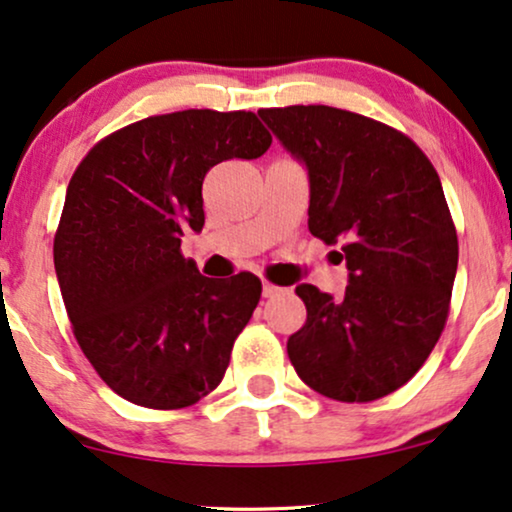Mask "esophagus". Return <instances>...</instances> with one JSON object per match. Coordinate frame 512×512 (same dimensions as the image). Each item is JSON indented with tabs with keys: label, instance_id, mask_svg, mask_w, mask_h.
<instances>
[{
	"label": "esophagus",
	"instance_id": "1",
	"mask_svg": "<svg viewBox=\"0 0 512 512\" xmlns=\"http://www.w3.org/2000/svg\"><path fill=\"white\" fill-rule=\"evenodd\" d=\"M282 292H285L282 287H275V285H270V282H263V296H266V299H273V296L282 294Z\"/></svg>",
	"mask_w": 512,
	"mask_h": 512
}]
</instances>
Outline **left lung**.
I'll list each match as a JSON object with an SVG mask.
<instances>
[{"label":"left lung","instance_id":"8db88e82","mask_svg":"<svg viewBox=\"0 0 512 512\" xmlns=\"http://www.w3.org/2000/svg\"><path fill=\"white\" fill-rule=\"evenodd\" d=\"M258 116L308 170V230L342 244V299L299 285L308 318L287 342L308 387L334 401L382 399L422 368L449 318L458 237L437 170L389 125L332 109Z\"/></svg>","mask_w":512,"mask_h":512}]
</instances>
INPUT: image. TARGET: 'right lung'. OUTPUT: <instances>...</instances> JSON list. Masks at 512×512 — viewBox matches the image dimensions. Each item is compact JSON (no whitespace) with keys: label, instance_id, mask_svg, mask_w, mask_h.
<instances>
[{"label":"right lung","instance_id":"add662e5","mask_svg":"<svg viewBox=\"0 0 512 512\" xmlns=\"http://www.w3.org/2000/svg\"><path fill=\"white\" fill-rule=\"evenodd\" d=\"M270 142L251 111L189 109L113 132L73 173L56 277L82 353L125 401L185 408L223 380L261 280L204 277L180 237L204 227L208 170L258 159Z\"/></svg>","mask_w":512,"mask_h":512}]
</instances>
